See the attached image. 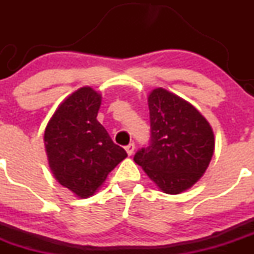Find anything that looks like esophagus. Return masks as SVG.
<instances>
[{"label":"esophagus","instance_id":"34e87169","mask_svg":"<svg viewBox=\"0 0 254 254\" xmlns=\"http://www.w3.org/2000/svg\"><path fill=\"white\" fill-rule=\"evenodd\" d=\"M134 150H135V143H129L127 146H125V151H127V153L129 156H131L132 153H134Z\"/></svg>","mask_w":254,"mask_h":254}]
</instances>
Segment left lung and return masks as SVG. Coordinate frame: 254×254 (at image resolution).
I'll use <instances>...</instances> for the list:
<instances>
[{
  "instance_id": "left-lung-1",
  "label": "left lung",
  "mask_w": 254,
  "mask_h": 254,
  "mask_svg": "<svg viewBox=\"0 0 254 254\" xmlns=\"http://www.w3.org/2000/svg\"><path fill=\"white\" fill-rule=\"evenodd\" d=\"M151 141L137 151L135 163L167 194L188 190L205 173L214 155L209 122L186 99L155 88L147 97Z\"/></svg>"
}]
</instances>
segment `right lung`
I'll use <instances>...</instances> for the list:
<instances>
[{
    "label": "right lung",
    "instance_id": "add662e5",
    "mask_svg": "<svg viewBox=\"0 0 254 254\" xmlns=\"http://www.w3.org/2000/svg\"><path fill=\"white\" fill-rule=\"evenodd\" d=\"M102 96L81 87L61 102L44 132L49 166L56 181L78 198H89L127 157L97 120Z\"/></svg>",
    "mask_w": 254,
    "mask_h": 254
}]
</instances>
